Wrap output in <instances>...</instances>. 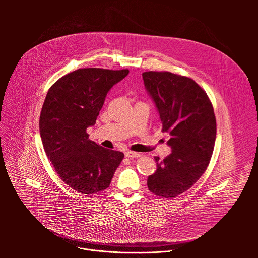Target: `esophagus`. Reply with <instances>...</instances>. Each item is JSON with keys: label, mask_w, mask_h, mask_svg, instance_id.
Returning a JSON list of instances; mask_svg holds the SVG:
<instances>
[{"label": "esophagus", "mask_w": 258, "mask_h": 258, "mask_svg": "<svg viewBox=\"0 0 258 258\" xmlns=\"http://www.w3.org/2000/svg\"><path fill=\"white\" fill-rule=\"evenodd\" d=\"M141 155L139 153H136V152H131V151H127L125 152V157L126 158H130V159H133V158H139Z\"/></svg>", "instance_id": "1"}]
</instances>
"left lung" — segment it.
Here are the masks:
<instances>
[{
  "label": "left lung",
  "mask_w": 258,
  "mask_h": 258,
  "mask_svg": "<svg viewBox=\"0 0 258 258\" xmlns=\"http://www.w3.org/2000/svg\"><path fill=\"white\" fill-rule=\"evenodd\" d=\"M163 125L171 138L172 153L163 161L155 157L156 172L147 185L156 196L172 199L187 190L207 170L217 136L213 104L191 78L169 72L142 74Z\"/></svg>",
  "instance_id": "left-lung-1"
}]
</instances>
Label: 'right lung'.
Wrapping results in <instances>:
<instances>
[{"instance_id":"right-lung-1","label":"right lung","mask_w":258,"mask_h":258,"mask_svg":"<svg viewBox=\"0 0 258 258\" xmlns=\"http://www.w3.org/2000/svg\"><path fill=\"white\" fill-rule=\"evenodd\" d=\"M128 70L79 69L60 77L48 89L40 117L44 152L56 174L74 190L92 195L107 188L124 158L119 151L88 139L111 87Z\"/></svg>"}]
</instances>
